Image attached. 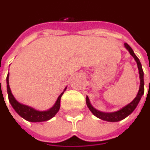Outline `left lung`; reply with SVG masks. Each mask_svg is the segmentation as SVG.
<instances>
[{
	"instance_id": "left-lung-1",
	"label": "left lung",
	"mask_w": 150,
	"mask_h": 150,
	"mask_svg": "<svg viewBox=\"0 0 150 150\" xmlns=\"http://www.w3.org/2000/svg\"><path fill=\"white\" fill-rule=\"evenodd\" d=\"M125 46L126 48L129 51L130 54L134 58L135 61L137 62V66H138V69H139V74H140V79H141V85H140V89H139V91H138V94L137 96L135 97V98L130 103L128 104L127 105H126L125 107H123L122 109H120V111H117V112H102L100 111H98L96 110L90 103V100H89V98L87 97L86 98V103H87V105L89 107V109L91 110V112L96 116L98 117V119H101L103 120H105V121H111V122H117V121H120V120H122L123 119L127 118L129 114H131L134 109L136 108L137 105L139 104L140 100H141V98L142 96L144 94V80H143V70H142V64L139 60V59L137 58V56L134 54L133 49L129 46L128 44L125 43Z\"/></svg>"
}]
</instances>
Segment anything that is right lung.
Masks as SVG:
<instances>
[{"instance_id":"add662e5","label":"right lung","mask_w":150,"mask_h":150,"mask_svg":"<svg viewBox=\"0 0 150 150\" xmlns=\"http://www.w3.org/2000/svg\"><path fill=\"white\" fill-rule=\"evenodd\" d=\"M1 83V81H0ZM66 90V89H65ZM7 91H8V100L9 103L11 104L12 107L14 108V110L24 120L30 121V122H41V121H46L48 120H50L51 118H52L59 110L60 107V98L62 96V94L64 93V91L59 95V97L58 98L55 105L48 111H45V112H39V111H36L31 107H29L27 105H22L20 103H18L14 96L11 93L10 88H9V84H8V74L7 76Z\"/></svg>"}]
</instances>
